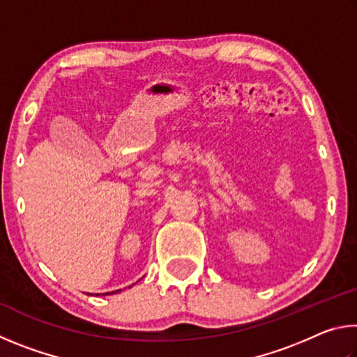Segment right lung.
Returning <instances> with one entry per match:
<instances>
[{
	"label": "right lung",
	"mask_w": 357,
	"mask_h": 357,
	"mask_svg": "<svg viewBox=\"0 0 357 357\" xmlns=\"http://www.w3.org/2000/svg\"><path fill=\"white\" fill-rule=\"evenodd\" d=\"M114 293H118V291H114ZM107 294H108V293H107Z\"/></svg>",
	"instance_id": "obj_1"
}]
</instances>
